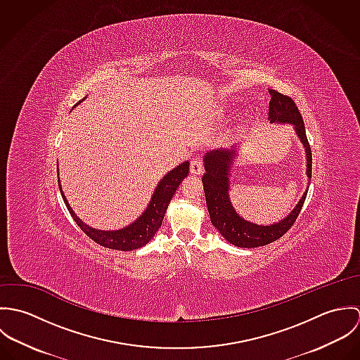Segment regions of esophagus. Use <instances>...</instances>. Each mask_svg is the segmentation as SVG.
Segmentation results:
<instances>
[{"label": "esophagus", "mask_w": 360, "mask_h": 360, "mask_svg": "<svg viewBox=\"0 0 360 360\" xmlns=\"http://www.w3.org/2000/svg\"><path fill=\"white\" fill-rule=\"evenodd\" d=\"M190 170H191L193 174L201 176L202 172H204V163H202V160H200V159H193V160H191V165H190Z\"/></svg>", "instance_id": "1"}]
</instances>
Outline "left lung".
I'll list each match as a JSON object with an SVG mask.
<instances>
[{
    "label": "left lung",
    "instance_id": "8db88e82",
    "mask_svg": "<svg viewBox=\"0 0 360 360\" xmlns=\"http://www.w3.org/2000/svg\"><path fill=\"white\" fill-rule=\"evenodd\" d=\"M271 100L269 103V119L271 123H292L295 131L305 146L307 174L311 177V151L309 146L302 115L294 100L276 90H269ZM234 151H212L205 155V174L202 177L206 205L212 224L233 245L240 248H257L267 245L283 237L295 223L308 191L295 206V209L281 221L270 226H257L237 214L229 200V170L234 159ZM307 190H309L307 188Z\"/></svg>",
    "mask_w": 360,
    "mask_h": 360
}]
</instances>
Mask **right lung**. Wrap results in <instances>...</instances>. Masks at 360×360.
Instances as JSON below:
<instances>
[{
  "instance_id": "1",
  "label": "right lung",
  "mask_w": 360,
  "mask_h": 360,
  "mask_svg": "<svg viewBox=\"0 0 360 360\" xmlns=\"http://www.w3.org/2000/svg\"><path fill=\"white\" fill-rule=\"evenodd\" d=\"M190 172V163L184 162L174 167L172 172H169L158 184L155 188L154 195L150 201V205L146 209V212L130 226L116 230V231H101L89 227L84 224L72 210V207L68 204L60 187L62 198L66 204L69 213L72 214L76 224L83 230V233L90 237L97 244L103 245L109 250H117V251H133L137 248L144 247L150 243V240L155 236L158 229L162 224L163 216L166 213V209L170 204L177 187L183 181L184 177H187ZM59 184V180H58ZM60 186V184H59Z\"/></svg>"
}]
</instances>
